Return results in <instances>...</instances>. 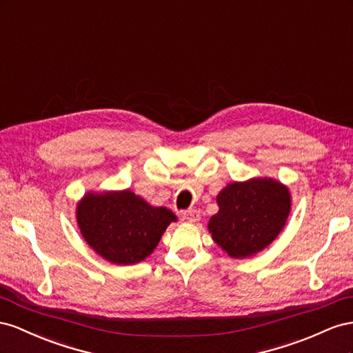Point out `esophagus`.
I'll use <instances>...</instances> for the list:
<instances>
[{
  "label": "esophagus",
  "instance_id": "esophagus-1",
  "mask_svg": "<svg viewBox=\"0 0 353 353\" xmlns=\"http://www.w3.org/2000/svg\"><path fill=\"white\" fill-rule=\"evenodd\" d=\"M182 217H183L186 221H190V223H196V221H198L199 217H201V214H199L198 210L190 208V210H188V211H183Z\"/></svg>",
  "mask_w": 353,
  "mask_h": 353
}]
</instances>
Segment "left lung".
Listing matches in <instances>:
<instances>
[{
	"instance_id": "left-lung-1",
	"label": "left lung",
	"mask_w": 353,
	"mask_h": 353,
	"mask_svg": "<svg viewBox=\"0 0 353 353\" xmlns=\"http://www.w3.org/2000/svg\"><path fill=\"white\" fill-rule=\"evenodd\" d=\"M219 211L208 232L232 259L256 256L274 243L291 210L288 188L272 177H253L226 185L217 195Z\"/></svg>"
}]
</instances>
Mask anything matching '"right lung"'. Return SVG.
Returning <instances> with one entry per match:
<instances>
[{
    "label": "right lung",
    "mask_w": 353,
    "mask_h": 353,
    "mask_svg": "<svg viewBox=\"0 0 353 353\" xmlns=\"http://www.w3.org/2000/svg\"><path fill=\"white\" fill-rule=\"evenodd\" d=\"M173 211L148 204L130 189L87 192L77 204V223L85 243L114 265H134L154 253Z\"/></svg>",
    "instance_id": "obj_1"
}]
</instances>
